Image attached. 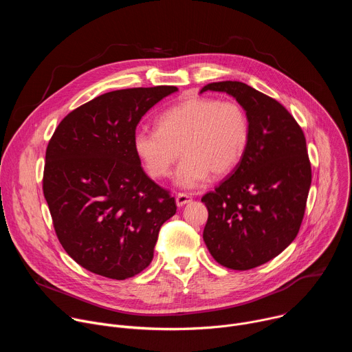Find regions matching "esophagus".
Returning <instances> with one entry per match:
<instances>
[{"instance_id": "34e87169", "label": "esophagus", "mask_w": 352, "mask_h": 352, "mask_svg": "<svg viewBox=\"0 0 352 352\" xmlns=\"http://www.w3.org/2000/svg\"><path fill=\"white\" fill-rule=\"evenodd\" d=\"M192 200V195L189 193H185V192H179L175 197V202H177V206H184L186 204H189Z\"/></svg>"}]
</instances>
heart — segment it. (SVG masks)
Here are the masks:
<instances>
[{
  "mask_svg": "<svg viewBox=\"0 0 352 352\" xmlns=\"http://www.w3.org/2000/svg\"><path fill=\"white\" fill-rule=\"evenodd\" d=\"M159 128H139L133 148L153 178H164L185 156L175 182L195 188L210 173L221 177L242 160L250 139V122L243 106L235 100L195 96L167 109L157 120Z\"/></svg>",
  "mask_w": 352,
  "mask_h": 352,
  "instance_id": "obj_1",
  "label": "heart"
}]
</instances>
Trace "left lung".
<instances>
[{
  "mask_svg": "<svg viewBox=\"0 0 352 352\" xmlns=\"http://www.w3.org/2000/svg\"><path fill=\"white\" fill-rule=\"evenodd\" d=\"M206 90L243 106L250 139L234 171L202 197L209 212L204 239L217 263L249 270L280 255L302 224L312 181L307 139L283 104L254 87L224 80Z\"/></svg>",
  "mask_w": 352,
  "mask_h": 352,
  "instance_id": "obj_1",
  "label": "left lung"
}]
</instances>
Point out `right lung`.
<instances>
[{
	"instance_id": "1",
	"label": "right lung",
	"mask_w": 352,
	"mask_h": 352,
	"mask_svg": "<svg viewBox=\"0 0 352 352\" xmlns=\"http://www.w3.org/2000/svg\"><path fill=\"white\" fill-rule=\"evenodd\" d=\"M175 86L97 96L71 111L45 150L43 193L57 238L86 270L125 280L153 259L160 227L177 212L133 148L140 118Z\"/></svg>"
}]
</instances>
